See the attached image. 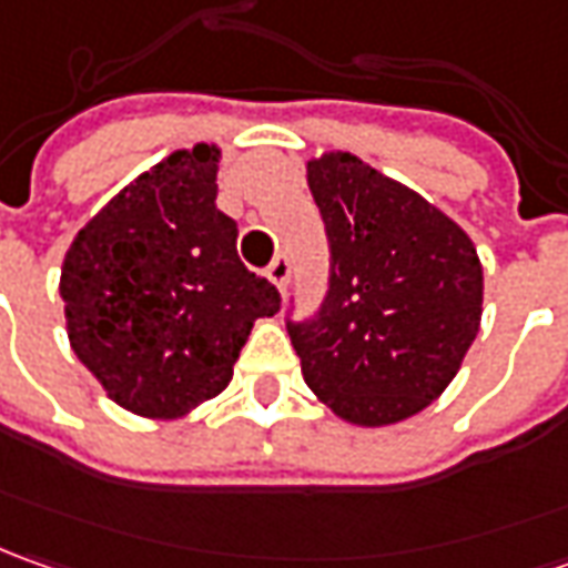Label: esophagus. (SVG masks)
Masks as SVG:
<instances>
[{"label":"esophagus","instance_id":"esophagus-1","mask_svg":"<svg viewBox=\"0 0 568 568\" xmlns=\"http://www.w3.org/2000/svg\"><path fill=\"white\" fill-rule=\"evenodd\" d=\"M288 273H292V270H288V257H285V254H276V257H273V264L266 266L270 283L276 285L280 292H285V285H288Z\"/></svg>","mask_w":568,"mask_h":568}]
</instances>
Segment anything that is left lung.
I'll use <instances>...</instances> for the list:
<instances>
[{
    "label": "left lung",
    "mask_w": 568,
    "mask_h": 568,
    "mask_svg": "<svg viewBox=\"0 0 568 568\" xmlns=\"http://www.w3.org/2000/svg\"><path fill=\"white\" fill-rule=\"evenodd\" d=\"M307 185L326 225L329 288L311 321H285L304 383L348 424L412 418L478 336V251L418 191L352 153L311 160Z\"/></svg>",
    "instance_id": "8db88e82"
}]
</instances>
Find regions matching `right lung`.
Listing matches in <instances>:
<instances>
[{"label": "right lung", "instance_id": "add662e5", "mask_svg": "<svg viewBox=\"0 0 568 568\" xmlns=\"http://www.w3.org/2000/svg\"><path fill=\"white\" fill-rule=\"evenodd\" d=\"M216 163L213 144L169 153L74 235L62 264L74 355L141 418H182L220 396L254 321L280 311L216 210Z\"/></svg>", "mask_w": 568, "mask_h": 568}]
</instances>
